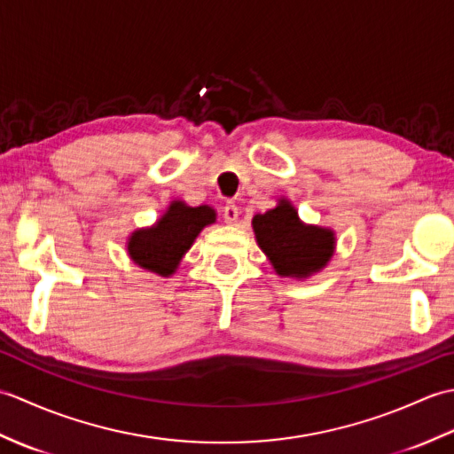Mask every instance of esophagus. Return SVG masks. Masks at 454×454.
<instances>
[{
  "instance_id": "obj_1",
  "label": "esophagus",
  "mask_w": 454,
  "mask_h": 454,
  "mask_svg": "<svg viewBox=\"0 0 454 454\" xmlns=\"http://www.w3.org/2000/svg\"><path fill=\"white\" fill-rule=\"evenodd\" d=\"M238 216H239V212H238L236 202L228 200L226 205H224V220L228 222V224H236V222H238Z\"/></svg>"
}]
</instances>
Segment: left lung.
Listing matches in <instances>:
<instances>
[{
    "label": "left lung",
    "mask_w": 454,
    "mask_h": 454,
    "mask_svg": "<svg viewBox=\"0 0 454 454\" xmlns=\"http://www.w3.org/2000/svg\"><path fill=\"white\" fill-rule=\"evenodd\" d=\"M257 246L267 255L275 273L291 278H310L332 262L335 232L332 228L306 224L288 199L252 220Z\"/></svg>",
    "instance_id": "obj_1"
}]
</instances>
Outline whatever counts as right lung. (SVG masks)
<instances>
[{"mask_svg":"<svg viewBox=\"0 0 454 454\" xmlns=\"http://www.w3.org/2000/svg\"><path fill=\"white\" fill-rule=\"evenodd\" d=\"M215 222L216 210L212 207H189L185 200L176 199L152 226L134 230L127 239V254L144 271L171 277L202 228Z\"/></svg>","mask_w":454,"mask_h":454,"instance_id":"right-lung-1","label":"right lung"}]
</instances>
